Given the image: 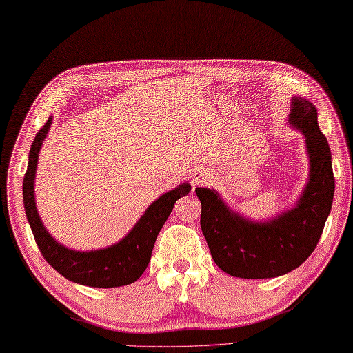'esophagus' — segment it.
Instances as JSON below:
<instances>
[{"label": "esophagus", "instance_id": "34e87169", "mask_svg": "<svg viewBox=\"0 0 353 353\" xmlns=\"http://www.w3.org/2000/svg\"><path fill=\"white\" fill-rule=\"evenodd\" d=\"M201 183H204V178H203V176H201V175H199V176H196V178H193V179H192V184H193V185H198V184H201Z\"/></svg>", "mask_w": 353, "mask_h": 353}]
</instances>
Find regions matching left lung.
<instances>
[{
  "label": "left lung",
  "mask_w": 353,
  "mask_h": 353,
  "mask_svg": "<svg viewBox=\"0 0 353 353\" xmlns=\"http://www.w3.org/2000/svg\"><path fill=\"white\" fill-rule=\"evenodd\" d=\"M290 123L306 139L311 175L292 210L263 224L241 218L212 189L198 187L201 230L214 263L230 276L271 279L300 267L317 247L332 207L335 178L330 149L317 121V110L294 97Z\"/></svg>",
  "instance_id": "8db88e82"
}]
</instances>
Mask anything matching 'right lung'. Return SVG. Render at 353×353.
<instances>
[{"mask_svg":"<svg viewBox=\"0 0 353 353\" xmlns=\"http://www.w3.org/2000/svg\"><path fill=\"white\" fill-rule=\"evenodd\" d=\"M50 125H52V119L47 120V123L34 137L30 154H28V164L23 184L26 216L32 227L41 254L59 274L74 283L92 288H117L134 283L145 272L157 236L169 218L176 199L185 196L190 192V184L178 185L176 189L158 198L137 222L132 232L116 245L105 250L86 251V253L68 250L57 243L47 233L34 205L33 184L36 164H38L39 149Z\"/></svg>","mask_w":353,"mask_h":353,"instance_id":"add662e5","label":"right lung"}]
</instances>
